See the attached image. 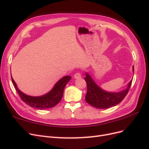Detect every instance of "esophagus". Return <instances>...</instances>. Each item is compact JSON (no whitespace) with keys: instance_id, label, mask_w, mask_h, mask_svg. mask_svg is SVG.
I'll list each match as a JSON object with an SVG mask.
<instances>
[{"instance_id":"obj_1","label":"esophagus","mask_w":149,"mask_h":149,"mask_svg":"<svg viewBox=\"0 0 149 149\" xmlns=\"http://www.w3.org/2000/svg\"><path fill=\"white\" fill-rule=\"evenodd\" d=\"M74 79H78V78H81V74L79 73H76L74 76Z\"/></svg>"}]
</instances>
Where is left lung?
Wrapping results in <instances>:
<instances>
[{
	"label": "left lung",
	"instance_id": "1",
	"mask_svg": "<svg viewBox=\"0 0 149 149\" xmlns=\"http://www.w3.org/2000/svg\"><path fill=\"white\" fill-rule=\"evenodd\" d=\"M134 68L132 67V71ZM84 79L87 83V93L86 101L97 109H107L116 106L124 100L127 95L131 85L132 79L130 81L124 90L119 92H109L104 90L95 83L88 72L85 74Z\"/></svg>",
	"mask_w": 149,
	"mask_h": 149
}]
</instances>
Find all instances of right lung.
I'll list each match as a JSON object with an SVG mask.
<instances>
[{"label":"right lung","mask_w":149,"mask_h":149,"mask_svg":"<svg viewBox=\"0 0 149 149\" xmlns=\"http://www.w3.org/2000/svg\"><path fill=\"white\" fill-rule=\"evenodd\" d=\"M71 78V77L70 76H64L58 81V82L54 85L50 91L40 96H32L25 94L17 87V85L12 77V81L22 100L26 104L35 109H47L56 106L61 101L63 94L64 89Z\"/></svg>","instance_id":"obj_1"}]
</instances>
